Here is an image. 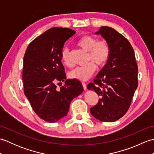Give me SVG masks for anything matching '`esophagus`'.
Wrapping results in <instances>:
<instances>
[{
  "label": "esophagus",
  "instance_id": "1",
  "mask_svg": "<svg viewBox=\"0 0 154 154\" xmlns=\"http://www.w3.org/2000/svg\"><path fill=\"white\" fill-rule=\"evenodd\" d=\"M82 85H83V87L84 90H86L87 89V85L85 83H83Z\"/></svg>",
  "mask_w": 154,
  "mask_h": 154
}]
</instances>
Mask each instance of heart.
Listing matches in <instances>:
<instances>
[{
	"instance_id": "1",
	"label": "heart",
	"mask_w": 154,
	"mask_h": 154,
	"mask_svg": "<svg viewBox=\"0 0 154 154\" xmlns=\"http://www.w3.org/2000/svg\"><path fill=\"white\" fill-rule=\"evenodd\" d=\"M77 44L82 50L89 53L88 61L93 63H89L85 66L75 67L69 72V76L71 79L86 81L90 79L95 71V65L101 67L106 63L110 56V47L106 42H99L98 39L89 35L81 37ZM61 60L67 66L71 65L69 50L67 47L64 48L61 51Z\"/></svg>"
}]
</instances>
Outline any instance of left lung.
Listing matches in <instances>:
<instances>
[{"mask_svg":"<svg viewBox=\"0 0 154 154\" xmlns=\"http://www.w3.org/2000/svg\"><path fill=\"white\" fill-rule=\"evenodd\" d=\"M94 34L100 35L108 43L110 53L94 83L87 86L100 96L90 112L97 120L112 122L122 117L129 109L138 87V65L131 44L116 30L102 26Z\"/></svg>","mask_w":154,"mask_h":154,"instance_id":"left-lung-1","label":"left lung"}]
</instances>
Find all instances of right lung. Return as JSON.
<instances>
[{"mask_svg": "<svg viewBox=\"0 0 154 154\" xmlns=\"http://www.w3.org/2000/svg\"><path fill=\"white\" fill-rule=\"evenodd\" d=\"M76 33L65 28H52L29 44L23 61L24 94L34 112L48 122L54 123L67 115L71 101L83 93L79 81L66 79L61 63L65 42ZM56 80L65 81L60 90Z\"/></svg>", "mask_w": 154, "mask_h": 154, "instance_id": "right-lung-1", "label": "right lung"}]
</instances>
